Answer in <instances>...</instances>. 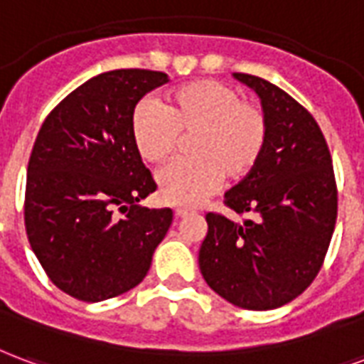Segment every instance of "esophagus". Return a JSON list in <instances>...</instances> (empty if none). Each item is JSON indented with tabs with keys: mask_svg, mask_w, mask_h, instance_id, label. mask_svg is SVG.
Instances as JSON below:
<instances>
[{
	"mask_svg": "<svg viewBox=\"0 0 364 364\" xmlns=\"http://www.w3.org/2000/svg\"><path fill=\"white\" fill-rule=\"evenodd\" d=\"M191 214V210H187V208H177L175 210V216L177 218H185V216H189Z\"/></svg>",
	"mask_w": 364,
	"mask_h": 364,
	"instance_id": "34e87169",
	"label": "esophagus"
}]
</instances>
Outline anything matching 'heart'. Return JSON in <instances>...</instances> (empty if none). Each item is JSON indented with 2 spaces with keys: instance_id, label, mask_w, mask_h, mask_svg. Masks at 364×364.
Instances as JSON below:
<instances>
[{
  "instance_id": "1",
  "label": "heart",
  "mask_w": 364,
  "mask_h": 364,
  "mask_svg": "<svg viewBox=\"0 0 364 364\" xmlns=\"http://www.w3.org/2000/svg\"><path fill=\"white\" fill-rule=\"evenodd\" d=\"M131 136L144 161L161 164L191 136V158L158 173L164 203L195 206L220 187L222 179H247L264 154L268 121L257 102L214 79L191 80L166 96V106L142 100L131 115Z\"/></svg>"
}]
</instances>
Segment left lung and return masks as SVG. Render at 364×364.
Instances as JSON below:
<instances>
[{
	"label": "left lung",
	"mask_w": 364,
	"mask_h": 364,
	"mask_svg": "<svg viewBox=\"0 0 364 364\" xmlns=\"http://www.w3.org/2000/svg\"><path fill=\"white\" fill-rule=\"evenodd\" d=\"M233 77L258 94L268 139L255 171L231 187L223 203L255 218L235 223L208 212L198 266L231 305L270 311L316 278L336 228L338 189L324 134L305 107L260 77Z\"/></svg>",
	"instance_id": "1"
}]
</instances>
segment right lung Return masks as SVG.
Instances as JSON below:
<instances>
[{"mask_svg":"<svg viewBox=\"0 0 364 364\" xmlns=\"http://www.w3.org/2000/svg\"><path fill=\"white\" fill-rule=\"evenodd\" d=\"M168 80L148 69L102 73L61 100L36 136L26 235L48 278L79 301H106L141 284L171 225L169 208L136 204L156 183L131 136L134 106Z\"/></svg>","mask_w":364,"mask_h":364,"instance_id":"right-lung-1","label":"right lung"}]
</instances>
